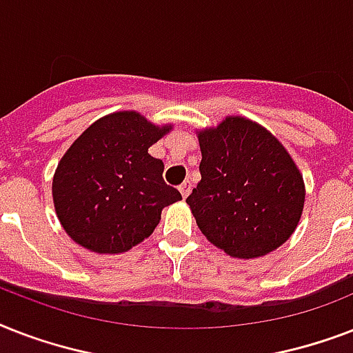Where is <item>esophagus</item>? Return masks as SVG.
Instances as JSON below:
<instances>
[{"label": "esophagus", "instance_id": "1", "mask_svg": "<svg viewBox=\"0 0 353 353\" xmlns=\"http://www.w3.org/2000/svg\"><path fill=\"white\" fill-rule=\"evenodd\" d=\"M190 190H192V183L188 181V179H187V181H183L181 185H179V192H181L183 198H187L188 194H190Z\"/></svg>", "mask_w": 353, "mask_h": 353}]
</instances>
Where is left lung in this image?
Instances as JSON below:
<instances>
[{
	"mask_svg": "<svg viewBox=\"0 0 353 353\" xmlns=\"http://www.w3.org/2000/svg\"><path fill=\"white\" fill-rule=\"evenodd\" d=\"M201 181L187 198L199 231L229 256L258 258L293 232L304 179L273 133L243 117L198 132Z\"/></svg>",
	"mask_w": 353,
	"mask_h": 353,
	"instance_id": "left-lung-1",
	"label": "left lung"
}]
</instances>
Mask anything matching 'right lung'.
<instances>
[{"instance_id":"add662e5","label":"right lung","mask_w":353,"mask_h":353,"mask_svg":"<svg viewBox=\"0 0 353 353\" xmlns=\"http://www.w3.org/2000/svg\"><path fill=\"white\" fill-rule=\"evenodd\" d=\"M170 130L137 112H117L69 146L52 177V201L79 245L101 254L130 251L154 232L161 210L181 199L163 179V161L148 154Z\"/></svg>"}]
</instances>
